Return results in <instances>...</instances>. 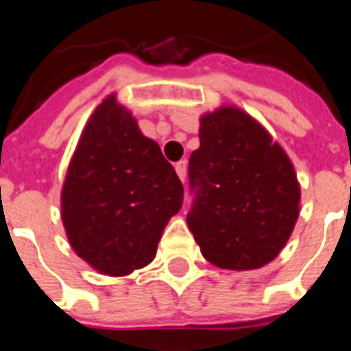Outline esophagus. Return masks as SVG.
<instances>
[{
    "mask_svg": "<svg viewBox=\"0 0 351 351\" xmlns=\"http://www.w3.org/2000/svg\"><path fill=\"white\" fill-rule=\"evenodd\" d=\"M175 169H176V175H178V178H180L182 182H186V175H187V162H186V160H180V162L175 165Z\"/></svg>",
    "mask_w": 351,
    "mask_h": 351,
    "instance_id": "1",
    "label": "esophagus"
}]
</instances>
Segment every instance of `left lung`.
Segmentation results:
<instances>
[{
    "instance_id": "8db88e82",
    "label": "left lung",
    "mask_w": 351,
    "mask_h": 351,
    "mask_svg": "<svg viewBox=\"0 0 351 351\" xmlns=\"http://www.w3.org/2000/svg\"><path fill=\"white\" fill-rule=\"evenodd\" d=\"M189 158L195 202L187 226L215 266L245 271L282 251L299 219L300 186L288 154L239 107L200 118Z\"/></svg>"
}]
</instances>
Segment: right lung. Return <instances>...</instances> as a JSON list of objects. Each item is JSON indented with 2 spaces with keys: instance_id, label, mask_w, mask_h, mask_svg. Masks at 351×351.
Masks as SVG:
<instances>
[{
  "instance_id": "1",
  "label": "right lung",
  "mask_w": 351,
  "mask_h": 351,
  "mask_svg": "<svg viewBox=\"0 0 351 351\" xmlns=\"http://www.w3.org/2000/svg\"><path fill=\"white\" fill-rule=\"evenodd\" d=\"M184 187L160 145L109 95L76 145L62 189V220L80 258L123 277L147 266L182 208Z\"/></svg>"
}]
</instances>
